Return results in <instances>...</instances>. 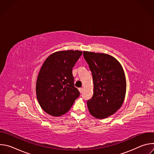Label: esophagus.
<instances>
[{"instance_id": "obj_1", "label": "esophagus", "mask_w": 154, "mask_h": 154, "mask_svg": "<svg viewBox=\"0 0 154 154\" xmlns=\"http://www.w3.org/2000/svg\"><path fill=\"white\" fill-rule=\"evenodd\" d=\"M79 90L80 93H82L83 92V88H79Z\"/></svg>"}]
</instances>
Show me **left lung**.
<instances>
[{
  "label": "left lung",
  "instance_id": "left-lung-1",
  "mask_svg": "<svg viewBox=\"0 0 154 154\" xmlns=\"http://www.w3.org/2000/svg\"><path fill=\"white\" fill-rule=\"evenodd\" d=\"M92 73L94 93L87 106L92 116L103 119L114 114L125 97L126 81L123 69L117 60L105 54L83 52Z\"/></svg>",
  "mask_w": 154,
  "mask_h": 154
}]
</instances>
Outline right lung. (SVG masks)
Returning a JSON list of instances; mask_svg holds the SVG:
<instances>
[{"mask_svg": "<svg viewBox=\"0 0 154 154\" xmlns=\"http://www.w3.org/2000/svg\"><path fill=\"white\" fill-rule=\"evenodd\" d=\"M82 54L79 51H59L51 54L43 63L36 92L41 107L47 113L53 116L66 113L80 96L74 86L72 68Z\"/></svg>", "mask_w": 154, "mask_h": 154, "instance_id": "obj_1", "label": "right lung"}]
</instances>
